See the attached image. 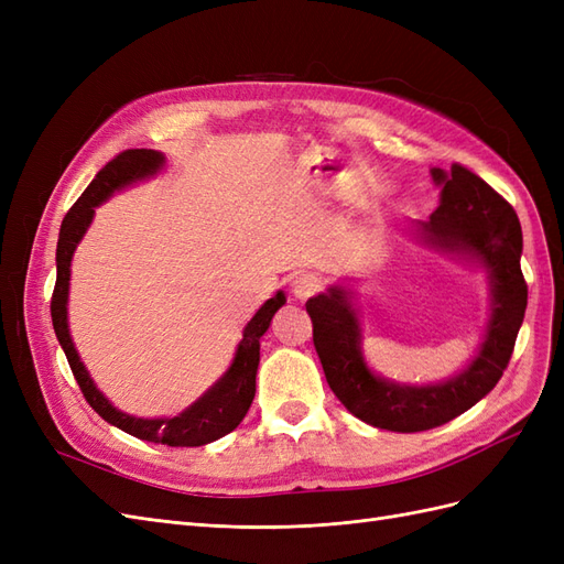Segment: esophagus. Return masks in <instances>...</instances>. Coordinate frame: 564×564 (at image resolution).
<instances>
[{"label":"esophagus","instance_id":"esophagus-1","mask_svg":"<svg viewBox=\"0 0 564 564\" xmlns=\"http://www.w3.org/2000/svg\"><path fill=\"white\" fill-rule=\"evenodd\" d=\"M322 289V280L317 275H313V272H305V275H299L294 282H292V294L299 299V301H305L315 296Z\"/></svg>","mask_w":564,"mask_h":564}]
</instances>
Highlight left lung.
<instances>
[{
	"label": "left lung",
	"mask_w": 564,
	"mask_h": 564,
	"mask_svg": "<svg viewBox=\"0 0 564 564\" xmlns=\"http://www.w3.org/2000/svg\"><path fill=\"white\" fill-rule=\"evenodd\" d=\"M431 176L442 193L431 220L419 224L421 242L477 261L491 284V315L475 360L445 383L386 381L362 357L350 292L329 286L305 303L313 319V344L334 395L360 421L395 433L431 431L480 402L503 377L527 308V282L520 270L522 228L516 209L460 164H452L449 174L431 169Z\"/></svg>",
	"instance_id": "left-lung-1"
}]
</instances>
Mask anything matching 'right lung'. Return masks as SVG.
Returning <instances> with one entry per match:
<instances>
[{"label": "right lung", "instance_id": "obj_1", "mask_svg": "<svg viewBox=\"0 0 564 564\" xmlns=\"http://www.w3.org/2000/svg\"><path fill=\"white\" fill-rule=\"evenodd\" d=\"M164 164V155L158 150H124L119 152L115 160H110L96 178L89 183L87 191L73 204L70 212L65 214L58 247H56V286L54 296H51V322H54V332L58 344L67 357L75 379L84 392V398L91 404L98 416H104L108 423L117 425L119 431H124L139 440L155 442V445H169V447H202L209 442L228 435L235 431L240 421L247 416L253 392H256V369H259L261 360V336L268 332L270 319L284 305V294L278 292L272 299H268L259 313L251 317V322L245 327L240 346H237L235 360L230 369L220 377L204 395L193 402L191 406L172 419H135L124 412L115 409L108 398L100 392L87 367L82 365L79 355L75 350V344L70 338V329H67V289H70V261L73 253L79 245V240L87 232L94 209L100 202H106L115 191L158 174Z\"/></svg>", "mask_w": 564, "mask_h": 564}]
</instances>
